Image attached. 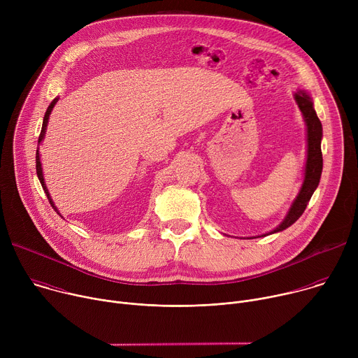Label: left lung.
Listing matches in <instances>:
<instances>
[{
  "label": "left lung",
  "mask_w": 358,
  "mask_h": 358,
  "mask_svg": "<svg viewBox=\"0 0 358 358\" xmlns=\"http://www.w3.org/2000/svg\"><path fill=\"white\" fill-rule=\"evenodd\" d=\"M294 100L303 115L306 130H308V159H306V167H304V180L301 184V188L293 201L292 207L285 217V220L280 222L279 227H276L269 234H265L262 236L280 232L286 228H289L292 224H294L301 214L304 213L306 207L317 188L322 177L323 170V156H322V137H323V127L322 123L315 112L313 101L310 96L304 90L294 92Z\"/></svg>",
  "instance_id": "obj_1"
}]
</instances>
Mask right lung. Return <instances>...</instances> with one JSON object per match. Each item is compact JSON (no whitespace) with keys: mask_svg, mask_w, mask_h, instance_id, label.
Here are the masks:
<instances>
[{"mask_svg":"<svg viewBox=\"0 0 358 358\" xmlns=\"http://www.w3.org/2000/svg\"><path fill=\"white\" fill-rule=\"evenodd\" d=\"M57 101H58V97H55L52 101H50V105L48 106V109H46V112H45L43 123H42V130H41V134H39V138H38V143H39V144H41V141L43 140L45 130H46L48 120H49V115H50V112H52L54 106L57 105ZM39 144H38V145H39ZM35 163H36V174H38V178H39V181H41V185H42V188H43V191H45V194H46V196H48L49 202H50V206H52V208L58 213V210H57V207H55V203L52 202V199H50L49 192H48V188H46V185H45V180H43V174H42V166H41V157H39V148L36 150V160H35ZM58 214H59V213H58ZM59 215H61V214H59Z\"/></svg>","mask_w":358,"mask_h":358,"instance_id":"add662e5","label":"right lung"}]
</instances>
